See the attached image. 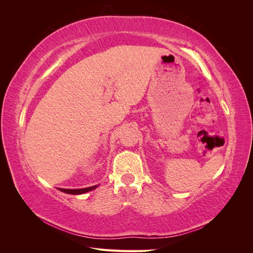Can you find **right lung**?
<instances>
[{"label":"right lung","mask_w":253,"mask_h":253,"mask_svg":"<svg viewBox=\"0 0 253 253\" xmlns=\"http://www.w3.org/2000/svg\"><path fill=\"white\" fill-rule=\"evenodd\" d=\"M98 186H93V187H88V188H82V189H61L59 188L60 191H62L64 193L67 194H75V195H78V194H83V193H86L88 191L94 190L95 188H97Z\"/></svg>","instance_id":"obj_1"}]
</instances>
